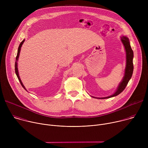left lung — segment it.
Returning <instances> with one entry per match:
<instances>
[{
    "instance_id": "8db88e82",
    "label": "left lung",
    "mask_w": 148,
    "mask_h": 148,
    "mask_svg": "<svg viewBox=\"0 0 148 148\" xmlns=\"http://www.w3.org/2000/svg\"><path fill=\"white\" fill-rule=\"evenodd\" d=\"M121 41L122 43L125 47V51H126V69H125V76L122 81V82L120 83L119 86L116 90V91L112 94L111 96L104 97V98H99V99H105V98H109L111 97H113L115 96L118 95L120 93H121L124 89L126 88V86L130 81V79L131 78L133 71H134V64H133V58H134V52L131 49V47L130 46V43L129 39L125 36H123L121 37Z\"/></svg>"
}]
</instances>
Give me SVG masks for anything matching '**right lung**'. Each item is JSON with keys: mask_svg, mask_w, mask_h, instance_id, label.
Listing matches in <instances>:
<instances>
[{"mask_svg": "<svg viewBox=\"0 0 148 148\" xmlns=\"http://www.w3.org/2000/svg\"><path fill=\"white\" fill-rule=\"evenodd\" d=\"M24 41H25V40H23L22 42H21V43L20 44V45H19V46H18V50H17V56H16V62H15V64H14V65H15V66H14V67H15V73H16V75H17V78H18V80H19L20 84H21V85H22V86L23 87V88H24L25 90H26V88H25V87H24V86L23 85V84H22V81H21V79H20V77H19L18 73V70H17V60H18V56H19V53H20V49H21V47H22L23 43H24ZM26 91H27V90H26Z\"/></svg>", "mask_w": 148, "mask_h": 148, "instance_id": "right-lung-1", "label": "right lung"}]
</instances>
